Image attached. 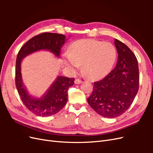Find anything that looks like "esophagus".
Masks as SVG:
<instances>
[{"label":"esophagus","instance_id":"esophagus-1","mask_svg":"<svg viewBox=\"0 0 153 153\" xmlns=\"http://www.w3.org/2000/svg\"><path fill=\"white\" fill-rule=\"evenodd\" d=\"M82 82V80H80L79 79H75V84H81Z\"/></svg>","mask_w":153,"mask_h":153}]
</instances>
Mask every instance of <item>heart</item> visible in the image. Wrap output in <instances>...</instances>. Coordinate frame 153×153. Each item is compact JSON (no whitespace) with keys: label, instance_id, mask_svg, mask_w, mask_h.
Returning <instances> with one entry per match:
<instances>
[{"label":"heart","instance_id":"b5f03b06","mask_svg":"<svg viewBox=\"0 0 153 153\" xmlns=\"http://www.w3.org/2000/svg\"><path fill=\"white\" fill-rule=\"evenodd\" d=\"M116 57V49L112 43L81 39L72 44L63 62L72 73H75L82 64L85 75L91 79H99L110 73Z\"/></svg>","mask_w":153,"mask_h":153}]
</instances>
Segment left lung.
<instances>
[{
	"instance_id": "1",
	"label": "left lung",
	"mask_w": 153,
	"mask_h": 153,
	"mask_svg": "<svg viewBox=\"0 0 153 153\" xmlns=\"http://www.w3.org/2000/svg\"><path fill=\"white\" fill-rule=\"evenodd\" d=\"M118 53L115 68L103 80L94 83L93 91L87 98L92 108L100 115L115 118L129 108L139 84V71L135 55L127 46L115 39Z\"/></svg>"
}]
</instances>
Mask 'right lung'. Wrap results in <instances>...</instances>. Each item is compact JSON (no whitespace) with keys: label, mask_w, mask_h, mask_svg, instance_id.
I'll return each instance as SVG.
<instances>
[{"label":"right lung","mask_w":153,"mask_h":153,"mask_svg":"<svg viewBox=\"0 0 153 153\" xmlns=\"http://www.w3.org/2000/svg\"><path fill=\"white\" fill-rule=\"evenodd\" d=\"M68 38L64 35L45 32L29 39L20 48L16 62V87L23 103L33 114L47 117L59 112L67 103L68 91L74 84V78L57 76L45 92L38 97L31 95L24 85L21 72L22 60L28 55L41 50L49 51L59 58L61 50Z\"/></svg>","instance_id":"add662e5"}]
</instances>
